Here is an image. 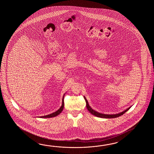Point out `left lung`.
Listing matches in <instances>:
<instances>
[{
    "instance_id": "obj_1",
    "label": "left lung",
    "mask_w": 154,
    "mask_h": 154,
    "mask_svg": "<svg viewBox=\"0 0 154 154\" xmlns=\"http://www.w3.org/2000/svg\"><path fill=\"white\" fill-rule=\"evenodd\" d=\"M85 98V101L86 102V107L88 108V111L90 112L92 115H94L95 116L97 117H100V118H117L119 116H121L122 115H123L124 113H125L126 112L128 111L131 107H129L127 108V109L125 110L124 111L122 112L121 113H119L117 114H114V115H107V114H103V113H99L98 112L96 111L95 110H94L92 108L89 106L88 105V100H86V98H85V97H84Z\"/></svg>"
}]
</instances>
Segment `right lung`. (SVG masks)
<instances>
[{
    "instance_id": "add662e5",
    "label": "right lung",
    "mask_w": 154,
    "mask_h": 154,
    "mask_svg": "<svg viewBox=\"0 0 154 154\" xmlns=\"http://www.w3.org/2000/svg\"><path fill=\"white\" fill-rule=\"evenodd\" d=\"M64 95H65V94H64L63 95V97L62 98V106H61V107H60L59 109H58L57 111L55 112H53L52 113H51V114H49V115H46V116H41V117H39V118H52V117H56L57 116H58V115H59L62 111L63 110V108H64Z\"/></svg>"
}]
</instances>
